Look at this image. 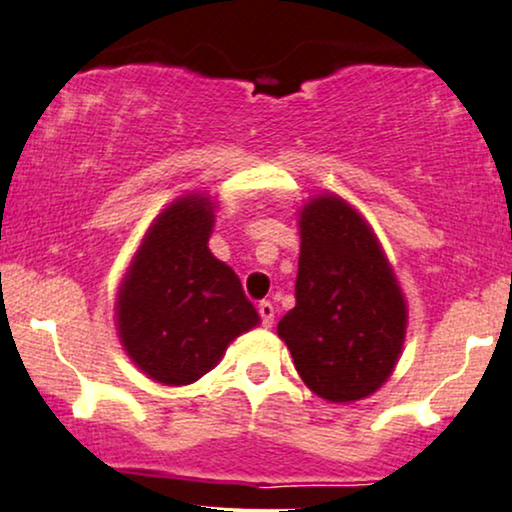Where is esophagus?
Instances as JSON below:
<instances>
[{
  "instance_id": "34e87169",
  "label": "esophagus",
  "mask_w": 512,
  "mask_h": 512,
  "mask_svg": "<svg viewBox=\"0 0 512 512\" xmlns=\"http://www.w3.org/2000/svg\"><path fill=\"white\" fill-rule=\"evenodd\" d=\"M258 315H261L263 327H272V322H275V305L270 301H261L258 303Z\"/></svg>"
}]
</instances>
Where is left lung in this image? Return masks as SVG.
<instances>
[{
  "mask_svg": "<svg viewBox=\"0 0 512 512\" xmlns=\"http://www.w3.org/2000/svg\"><path fill=\"white\" fill-rule=\"evenodd\" d=\"M298 228L296 305L277 324V336L315 395L362 400L400 360L407 301L374 230L345 199L313 197Z\"/></svg>",
  "mask_w": 512,
  "mask_h": 512,
  "instance_id": "1",
  "label": "left lung"
}]
</instances>
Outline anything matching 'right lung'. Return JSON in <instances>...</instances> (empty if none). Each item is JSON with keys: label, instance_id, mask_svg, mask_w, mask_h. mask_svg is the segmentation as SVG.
Instances as JSON below:
<instances>
[{"label": "right lung", "instance_id": "1", "mask_svg": "<svg viewBox=\"0 0 512 512\" xmlns=\"http://www.w3.org/2000/svg\"><path fill=\"white\" fill-rule=\"evenodd\" d=\"M214 209L199 192L171 202L119 284V341L131 362L164 386L195 383L261 320L235 270L209 251Z\"/></svg>", "mask_w": 512, "mask_h": 512}]
</instances>
